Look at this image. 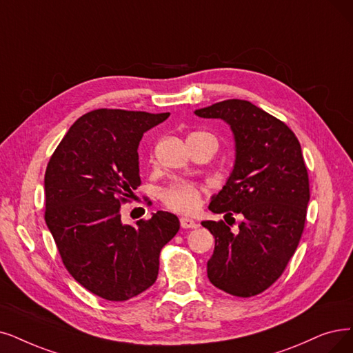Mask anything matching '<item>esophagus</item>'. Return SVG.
<instances>
[{
  "instance_id": "34e87169",
  "label": "esophagus",
  "mask_w": 353,
  "mask_h": 353,
  "mask_svg": "<svg viewBox=\"0 0 353 353\" xmlns=\"http://www.w3.org/2000/svg\"><path fill=\"white\" fill-rule=\"evenodd\" d=\"M179 223H181V228L182 229H195V228H199V224H196L192 219H188V217H181Z\"/></svg>"
}]
</instances>
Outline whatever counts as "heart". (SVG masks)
I'll return each mask as SVG.
<instances>
[{"mask_svg": "<svg viewBox=\"0 0 353 353\" xmlns=\"http://www.w3.org/2000/svg\"><path fill=\"white\" fill-rule=\"evenodd\" d=\"M208 133H192L190 136H207ZM211 136V134H208ZM203 188L191 181L178 179L161 191L162 203L178 213H194L201 204Z\"/></svg>", "mask_w": 353, "mask_h": 353, "instance_id": "obj_1", "label": "heart"}]
</instances>
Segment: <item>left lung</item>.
Returning <instances> with one entry per match:
<instances>
[{"instance_id":"left-lung-1","label":"left lung","mask_w":353,"mask_h":353,"mask_svg":"<svg viewBox=\"0 0 353 353\" xmlns=\"http://www.w3.org/2000/svg\"><path fill=\"white\" fill-rule=\"evenodd\" d=\"M194 112L224 120L234 136L233 171L208 208L243 216L237 233L223 220L201 223L216 241L207 275L224 292L252 297L283 275L300 243L310 201L301 146L285 123L245 100H225Z\"/></svg>"}]
</instances>
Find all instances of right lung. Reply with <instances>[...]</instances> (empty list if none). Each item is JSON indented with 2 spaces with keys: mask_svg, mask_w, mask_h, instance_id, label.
Returning a JSON list of instances; mask_svg holds the SVG:
<instances>
[{
  "mask_svg": "<svg viewBox=\"0 0 353 353\" xmlns=\"http://www.w3.org/2000/svg\"><path fill=\"white\" fill-rule=\"evenodd\" d=\"M169 112L100 108L79 117L45 174V220L77 283L108 301H125L154 284L162 248L179 220L158 211L136 225L120 208L140 185L137 148Z\"/></svg>",
  "mask_w": 353,
  "mask_h": 353,
  "instance_id": "1",
  "label": "right lung"
}]
</instances>
